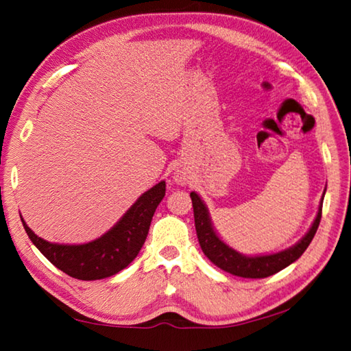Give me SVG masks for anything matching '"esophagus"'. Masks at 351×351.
<instances>
[{"instance_id":"esophagus-1","label":"esophagus","mask_w":351,"mask_h":351,"mask_svg":"<svg viewBox=\"0 0 351 351\" xmlns=\"http://www.w3.org/2000/svg\"><path fill=\"white\" fill-rule=\"evenodd\" d=\"M175 181H176L178 184H184V181H185V178H184L182 175H176V176H175Z\"/></svg>"}]
</instances>
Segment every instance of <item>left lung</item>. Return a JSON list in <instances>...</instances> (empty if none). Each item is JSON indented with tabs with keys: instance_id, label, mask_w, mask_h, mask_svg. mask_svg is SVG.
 I'll list each match as a JSON object with an SVG mask.
<instances>
[{
	"instance_id": "8db88e82",
	"label": "left lung",
	"mask_w": 351,
	"mask_h": 351,
	"mask_svg": "<svg viewBox=\"0 0 351 351\" xmlns=\"http://www.w3.org/2000/svg\"><path fill=\"white\" fill-rule=\"evenodd\" d=\"M191 202H193V213H195V226L196 234L200 247L205 253V256L211 261L213 264L217 265L221 270H225L234 276H240V278H249V279H263L268 278L274 273H278L283 268L293 264L294 261L299 259L303 252L308 249L312 238H314L319 220H322V211H323V199L318 208V214L312 223L308 234L304 235L302 240L294 244L293 247L287 250H282L279 253H271V255H261V256H245L229 247L228 244L223 243L219 235L211 225L210 214L205 204L202 202L195 191L190 193ZM324 197V196H323Z\"/></svg>"
}]
</instances>
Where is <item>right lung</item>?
Here are the masks:
<instances>
[{"label":"right lung","mask_w":351,"mask_h":351,"mask_svg":"<svg viewBox=\"0 0 351 351\" xmlns=\"http://www.w3.org/2000/svg\"><path fill=\"white\" fill-rule=\"evenodd\" d=\"M166 195L161 181L143 193L123 217L98 240L86 244H54L37 237L22 220L25 232L42 255L58 270L80 280L110 278L128 267L145 244L156 206Z\"/></svg>","instance_id":"1"}]
</instances>
